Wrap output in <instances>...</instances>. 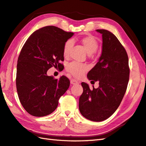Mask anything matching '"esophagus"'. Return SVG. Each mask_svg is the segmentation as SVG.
<instances>
[{
    "label": "esophagus",
    "mask_w": 146,
    "mask_h": 146,
    "mask_svg": "<svg viewBox=\"0 0 146 146\" xmlns=\"http://www.w3.org/2000/svg\"><path fill=\"white\" fill-rule=\"evenodd\" d=\"M70 83H71L72 85H75V84H78V82L77 81V80H75V79H71V80H70Z\"/></svg>",
    "instance_id": "obj_1"
}]
</instances>
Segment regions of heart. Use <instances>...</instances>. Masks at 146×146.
Masks as SVG:
<instances>
[{
	"label": "heart",
	"mask_w": 146,
	"mask_h": 146,
	"mask_svg": "<svg viewBox=\"0 0 146 146\" xmlns=\"http://www.w3.org/2000/svg\"><path fill=\"white\" fill-rule=\"evenodd\" d=\"M81 42L84 46L86 51L88 54H92L97 50L98 47V43L94 37L88 36L83 37L81 39ZM73 42L71 39H68L65 42L63 46V52L64 56H67L70 53V49L73 46ZM88 68L84 64L79 63L78 62L73 61L68 63L66 67V70L68 73L75 77H80L83 75L85 71L87 70Z\"/></svg>",
	"instance_id": "heart-1"
}]
</instances>
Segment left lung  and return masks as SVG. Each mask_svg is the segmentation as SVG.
I'll return each instance as SVG.
<instances>
[{"label":"left lung","instance_id":"8db88e82","mask_svg":"<svg viewBox=\"0 0 146 146\" xmlns=\"http://www.w3.org/2000/svg\"><path fill=\"white\" fill-rule=\"evenodd\" d=\"M102 35V52L98 63L89 71L92 82H99V87L90 90L82 82L83 92L79 99V110L90 120L100 122L108 119L119 107L127 87L130 69L128 55L113 34L97 29Z\"/></svg>","mask_w":146,"mask_h":146}]
</instances>
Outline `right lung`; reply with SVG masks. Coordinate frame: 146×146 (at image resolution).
Listing matches in <instances>:
<instances>
[{
	"label": "right lung",
	"mask_w": 146,
	"mask_h": 146,
	"mask_svg": "<svg viewBox=\"0 0 146 146\" xmlns=\"http://www.w3.org/2000/svg\"><path fill=\"white\" fill-rule=\"evenodd\" d=\"M73 35L58 27L46 26L34 32L22 48L17 64V92L23 107L33 116L53 112L69 88L66 76L55 79L47 75V71L63 65V46Z\"/></svg>",
	"instance_id": "right-lung-1"
}]
</instances>
